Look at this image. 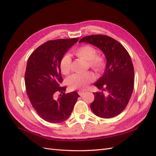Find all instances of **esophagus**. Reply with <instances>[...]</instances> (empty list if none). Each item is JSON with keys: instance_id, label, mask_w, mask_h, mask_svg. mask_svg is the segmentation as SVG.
Instances as JSON below:
<instances>
[{"instance_id": "obj_1", "label": "esophagus", "mask_w": 156, "mask_h": 156, "mask_svg": "<svg viewBox=\"0 0 156 156\" xmlns=\"http://www.w3.org/2000/svg\"><path fill=\"white\" fill-rule=\"evenodd\" d=\"M84 91H83V90H79L78 92V94H79L80 96H82L83 94H84Z\"/></svg>"}]
</instances>
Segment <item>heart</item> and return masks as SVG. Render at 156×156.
I'll return each instance as SVG.
<instances>
[{
  "mask_svg": "<svg viewBox=\"0 0 156 156\" xmlns=\"http://www.w3.org/2000/svg\"><path fill=\"white\" fill-rule=\"evenodd\" d=\"M78 58L87 62L89 67L97 73H101L107 66V60L105 56L101 54H97V50L91 45H83L80 47L75 52ZM60 69L64 75L69 73L72 70V59L69 55H64L60 62ZM95 80V75L91 72L84 73H74L68 79V84L72 89L83 90L88 87L90 83Z\"/></svg>",
  "mask_w": 156,
  "mask_h": 156,
  "instance_id": "b5f03b06",
  "label": "heart"
}]
</instances>
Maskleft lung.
I'll return each instance as SVG.
<instances>
[{"mask_svg":"<svg viewBox=\"0 0 156 156\" xmlns=\"http://www.w3.org/2000/svg\"><path fill=\"white\" fill-rule=\"evenodd\" d=\"M81 42L100 48L107 58L104 74L94 84L101 92H93L90 108L103 119L115 117L124 110L134 87V68L128 52L119 41L106 35L83 37Z\"/></svg>","mask_w":156,"mask_h":156,"instance_id":"left-lung-1","label":"left lung"}]
</instances>
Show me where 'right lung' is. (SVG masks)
I'll use <instances>...</instances> for the list:
<instances>
[{"label": "right lung", "instance_id": "add662e5", "mask_svg": "<svg viewBox=\"0 0 156 156\" xmlns=\"http://www.w3.org/2000/svg\"><path fill=\"white\" fill-rule=\"evenodd\" d=\"M78 38L58 39L46 41L28 58L25 74L27 94L33 108L42 119L50 123L66 120L72 113L77 92L65 94L66 87H61L63 79L60 62ZM62 93L55 98V94Z\"/></svg>", "mask_w": 156, "mask_h": 156}]
</instances>
